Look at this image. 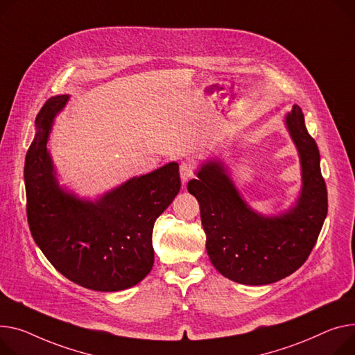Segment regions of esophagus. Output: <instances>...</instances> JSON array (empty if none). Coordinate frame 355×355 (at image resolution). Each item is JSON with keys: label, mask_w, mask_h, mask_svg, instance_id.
Wrapping results in <instances>:
<instances>
[{"label": "esophagus", "mask_w": 355, "mask_h": 355, "mask_svg": "<svg viewBox=\"0 0 355 355\" xmlns=\"http://www.w3.org/2000/svg\"><path fill=\"white\" fill-rule=\"evenodd\" d=\"M180 177L182 184H185L188 180H191L194 177V165L190 162H182L180 165Z\"/></svg>", "instance_id": "esophagus-1"}]
</instances>
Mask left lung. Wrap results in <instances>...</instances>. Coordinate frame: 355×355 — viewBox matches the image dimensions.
<instances>
[{"mask_svg":"<svg viewBox=\"0 0 355 355\" xmlns=\"http://www.w3.org/2000/svg\"><path fill=\"white\" fill-rule=\"evenodd\" d=\"M298 150L302 187L295 205L278 216L255 212L243 198L220 159L201 165L188 182L201 209L207 252L224 277L247 286H266L297 271L309 258L327 217V187L320 151L298 105L286 115Z\"/></svg>","mask_w":355,"mask_h":355,"instance_id":"1","label":"left lung"}]
</instances>
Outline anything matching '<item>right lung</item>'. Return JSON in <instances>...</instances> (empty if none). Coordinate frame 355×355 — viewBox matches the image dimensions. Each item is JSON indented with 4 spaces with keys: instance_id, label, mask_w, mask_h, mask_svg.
I'll use <instances>...</instances> for the list:
<instances>
[{
    "instance_id": "add662e5",
    "label": "right lung",
    "mask_w": 355,
    "mask_h": 355,
    "mask_svg": "<svg viewBox=\"0 0 355 355\" xmlns=\"http://www.w3.org/2000/svg\"><path fill=\"white\" fill-rule=\"evenodd\" d=\"M68 98L51 97L35 118L37 132L24 167L30 231L46 259L69 281L94 291L127 290L153 268V228L181 188L178 164L134 177L96 201L62 190L49 138Z\"/></svg>"
}]
</instances>
